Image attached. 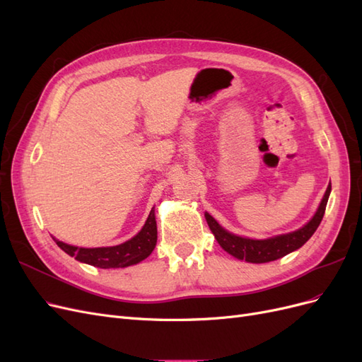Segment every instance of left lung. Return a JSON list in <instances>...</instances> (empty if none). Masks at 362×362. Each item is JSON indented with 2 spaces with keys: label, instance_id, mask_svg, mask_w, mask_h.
Returning a JSON list of instances; mask_svg holds the SVG:
<instances>
[{
  "label": "left lung",
  "instance_id": "left-lung-1",
  "mask_svg": "<svg viewBox=\"0 0 362 362\" xmlns=\"http://www.w3.org/2000/svg\"><path fill=\"white\" fill-rule=\"evenodd\" d=\"M329 193H331V184L327 185L319 210H317L314 217L303 228L298 229V231L294 233L278 235L267 240H252V238L234 235L231 233L225 231V229L218 225L208 213H205V218H206L208 226L211 229V233L217 240V243L221 245L222 249H225L228 254H231L238 259H245L247 262H269V261H275L278 258L286 257L287 254H290V252L302 247L306 242H308L311 235L315 233V229L319 228L322 218L325 216L326 204H327V199H329Z\"/></svg>",
  "mask_w": 362,
  "mask_h": 362
}]
</instances>
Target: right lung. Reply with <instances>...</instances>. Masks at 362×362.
Instances as JSON below:
<instances>
[{
	"label": "right lung",
	"instance_id": "add662e5",
	"mask_svg": "<svg viewBox=\"0 0 362 362\" xmlns=\"http://www.w3.org/2000/svg\"><path fill=\"white\" fill-rule=\"evenodd\" d=\"M54 242L68 255L75 257V259L100 269H116L137 264L141 259L148 258L157 245V222L154 208L151 210L148 221L145 226L141 228V231L122 245L87 249L66 245L56 238H54Z\"/></svg>",
	"mask_w": 362,
	"mask_h": 362
}]
</instances>
